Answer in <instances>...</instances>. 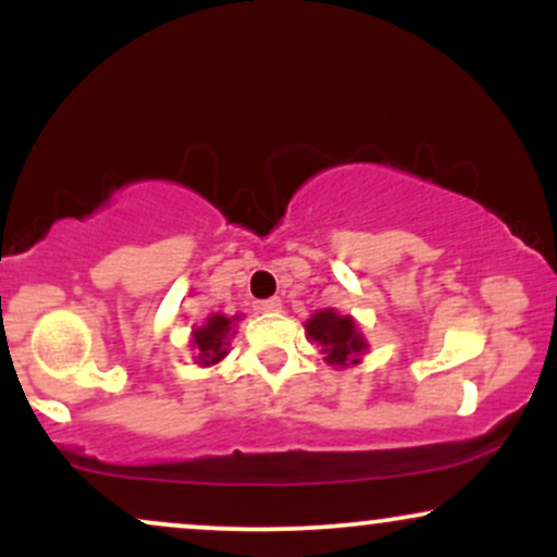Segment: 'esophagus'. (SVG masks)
Segmentation results:
<instances>
[{
	"label": "esophagus",
	"mask_w": 557,
	"mask_h": 557,
	"mask_svg": "<svg viewBox=\"0 0 557 557\" xmlns=\"http://www.w3.org/2000/svg\"><path fill=\"white\" fill-rule=\"evenodd\" d=\"M253 309L261 311V314H277L280 309H283V300L280 298H267V300H257V306Z\"/></svg>",
	"instance_id": "esophagus-1"
}]
</instances>
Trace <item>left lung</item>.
Here are the masks:
<instances>
[{
  "mask_svg": "<svg viewBox=\"0 0 557 557\" xmlns=\"http://www.w3.org/2000/svg\"><path fill=\"white\" fill-rule=\"evenodd\" d=\"M306 337L319 345L324 354V363L332 369H348L361 363L369 350L367 337L350 314H341L337 309H322L306 319Z\"/></svg>",
  "mask_w": 557,
  "mask_h": 557,
  "instance_id": "left-lung-1",
  "label": "left lung"
}]
</instances>
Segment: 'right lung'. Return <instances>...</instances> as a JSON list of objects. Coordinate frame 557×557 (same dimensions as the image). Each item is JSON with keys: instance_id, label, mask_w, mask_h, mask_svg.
<instances>
[{"instance_id": "1", "label": "right lung", "mask_w": 557, "mask_h": 557, "mask_svg": "<svg viewBox=\"0 0 557 557\" xmlns=\"http://www.w3.org/2000/svg\"><path fill=\"white\" fill-rule=\"evenodd\" d=\"M240 314H212L201 327L190 330V350H194V363L198 367H216L230 354V341L235 337Z\"/></svg>"}]
</instances>
